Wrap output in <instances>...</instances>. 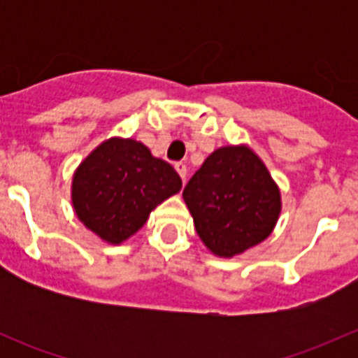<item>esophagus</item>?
<instances>
[{
    "label": "esophagus",
    "mask_w": 358,
    "mask_h": 358,
    "mask_svg": "<svg viewBox=\"0 0 358 358\" xmlns=\"http://www.w3.org/2000/svg\"><path fill=\"white\" fill-rule=\"evenodd\" d=\"M175 169L178 171V175L182 176L183 182H185V178H187V164H185V162H175Z\"/></svg>",
    "instance_id": "esophagus-1"
}]
</instances>
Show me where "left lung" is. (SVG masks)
<instances>
[{"label": "left lung", "instance_id": "obj_1", "mask_svg": "<svg viewBox=\"0 0 358 358\" xmlns=\"http://www.w3.org/2000/svg\"><path fill=\"white\" fill-rule=\"evenodd\" d=\"M204 246L232 258L272 234L280 213L279 187L246 145L215 150L183 189Z\"/></svg>", "mask_w": 358, "mask_h": 358}]
</instances>
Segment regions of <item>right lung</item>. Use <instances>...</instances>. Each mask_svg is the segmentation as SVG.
<instances>
[{"mask_svg":"<svg viewBox=\"0 0 358 358\" xmlns=\"http://www.w3.org/2000/svg\"><path fill=\"white\" fill-rule=\"evenodd\" d=\"M182 189V178L136 140L100 143L76 169L72 204L86 229L110 244L138 232L150 211Z\"/></svg>","mask_w":358,"mask_h":358,"instance_id":"1","label":"right lung"}]
</instances>
